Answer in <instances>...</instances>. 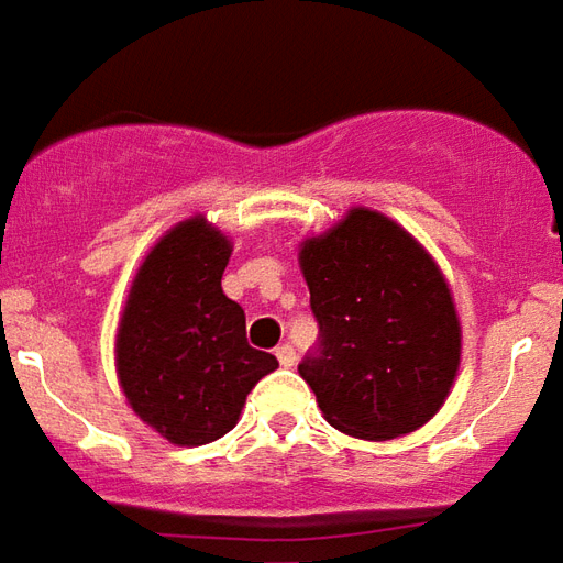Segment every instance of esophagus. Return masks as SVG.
<instances>
[{"label": "esophagus", "instance_id": "1", "mask_svg": "<svg viewBox=\"0 0 563 563\" xmlns=\"http://www.w3.org/2000/svg\"><path fill=\"white\" fill-rule=\"evenodd\" d=\"M276 356L282 366H294V363H297V351H294V344H278Z\"/></svg>", "mask_w": 563, "mask_h": 563}]
</instances>
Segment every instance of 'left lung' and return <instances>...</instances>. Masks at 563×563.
<instances>
[{"label":"left lung","mask_w":563,"mask_h":563,"mask_svg":"<svg viewBox=\"0 0 563 563\" xmlns=\"http://www.w3.org/2000/svg\"><path fill=\"white\" fill-rule=\"evenodd\" d=\"M318 344L299 363L339 432L389 441L444 405L459 368V318L441 269L411 233L372 209H351L302 242Z\"/></svg>","instance_id":"left-lung-1"}]
</instances>
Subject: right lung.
I'll use <instances>...</instances> for the list:
<instances>
[{
  "instance_id": "add662e5",
  "label": "right lung",
  "mask_w": 563,
  "mask_h": 563,
  "mask_svg": "<svg viewBox=\"0 0 563 563\" xmlns=\"http://www.w3.org/2000/svg\"><path fill=\"white\" fill-rule=\"evenodd\" d=\"M231 242L188 219L146 254L117 335L119 384L143 422L183 446L240 420L245 396L278 360L245 342V311L224 297Z\"/></svg>"
}]
</instances>
